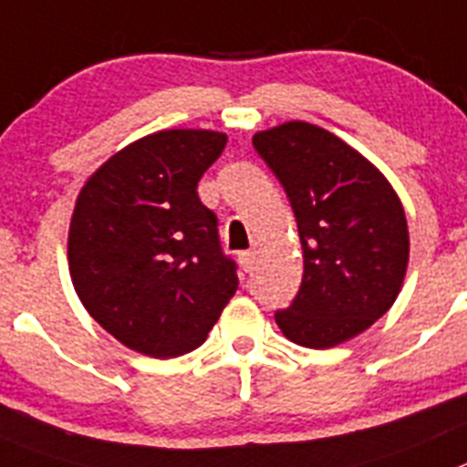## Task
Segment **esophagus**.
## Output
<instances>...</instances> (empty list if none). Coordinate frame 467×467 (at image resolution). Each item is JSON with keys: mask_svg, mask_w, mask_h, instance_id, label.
Wrapping results in <instances>:
<instances>
[{"mask_svg": "<svg viewBox=\"0 0 467 467\" xmlns=\"http://www.w3.org/2000/svg\"><path fill=\"white\" fill-rule=\"evenodd\" d=\"M254 260H255V251H242V254H239V263H242L244 272H251Z\"/></svg>", "mask_w": 467, "mask_h": 467, "instance_id": "obj_1", "label": "esophagus"}]
</instances>
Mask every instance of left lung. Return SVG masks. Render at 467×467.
<instances>
[{"instance_id": "left-lung-1", "label": "left lung", "mask_w": 467, "mask_h": 467, "mask_svg": "<svg viewBox=\"0 0 467 467\" xmlns=\"http://www.w3.org/2000/svg\"><path fill=\"white\" fill-rule=\"evenodd\" d=\"M291 200L302 244L300 291L275 314L291 342L330 348L384 317L410 260L405 209L368 158L327 130L291 120L254 134Z\"/></svg>"}]
</instances>
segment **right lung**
I'll return each instance as SVG.
<instances>
[{"instance_id":"1","label":"right lung","mask_w":467,"mask_h":467,"mask_svg":"<svg viewBox=\"0 0 467 467\" xmlns=\"http://www.w3.org/2000/svg\"><path fill=\"white\" fill-rule=\"evenodd\" d=\"M225 141L213 130L149 134L111 155L78 192L71 281L88 314L132 351L188 354L237 291L216 213L197 197Z\"/></svg>"}]
</instances>
